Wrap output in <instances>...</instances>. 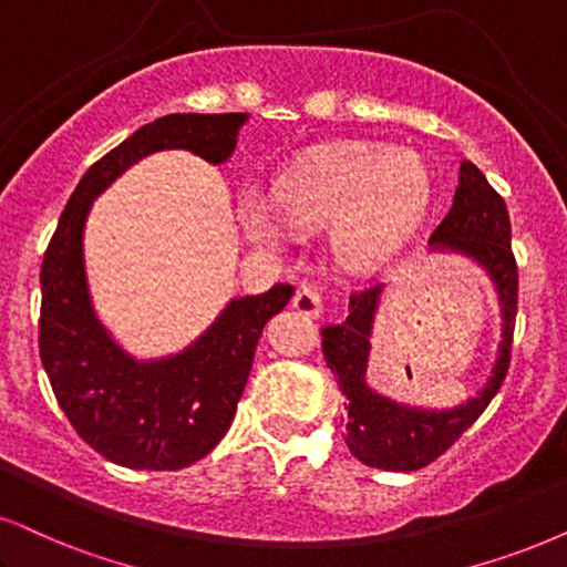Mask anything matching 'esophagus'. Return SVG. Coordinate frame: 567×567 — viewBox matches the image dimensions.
<instances>
[{
  "instance_id": "obj_1",
  "label": "esophagus",
  "mask_w": 567,
  "mask_h": 567,
  "mask_svg": "<svg viewBox=\"0 0 567 567\" xmlns=\"http://www.w3.org/2000/svg\"><path fill=\"white\" fill-rule=\"evenodd\" d=\"M292 308H296L298 313H303V317H321V311H324V300H321V292L317 288H300L296 292V298H292Z\"/></svg>"
}]
</instances>
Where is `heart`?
<instances>
[{
	"mask_svg": "<svg viewBox=\"0 0 567 567\" xmlns=\"http://www.w3.org/2000/svg\"><path fill=\"white\" fill-rule=\"evenodd\" d=\"M432 177L421 156L350 146L298 164L275 188V204L248 196L238 221L254 248L279 254L292 230L332 225V248L348 267L367 269L403 246L429 204Z\"/></svg>",
	"mask_w": 567,
	"mask_h": 567,
	"instance_id": "obj_1",
	"label": "heart"
}]
</instances>
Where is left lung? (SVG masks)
I'll list each match as a JSON object with an SVG mask.
<instances>
[{
	"instance_id": "obj_1",
	"label": "left lung",
	"mask_w": 567,
	"mask_h": 567,
	"mask_svg": "<svg viewBox=\"0 0 567 567\" xmlns=\"http://www.w3.org/2000/svg\"><path fill=\"white\" fill-rule=\"evenodd\" d=\"M432 250L468 256L494 282L503 311V340L492 377L455 408H419L379 395L367 382L371 329L384 285L353 292L348 317L321 329V350L342 395L348 398L346 442L358 461L382 471H419L436 461L486 411L511 367L515 313H518V264L511 248V217L503 196L474 162H461L455 198L450 212L429 238Z\"/></svg>"
}]
</instances>
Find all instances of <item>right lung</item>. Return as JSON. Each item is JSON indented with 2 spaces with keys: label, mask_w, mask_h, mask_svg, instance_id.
Wrapping results in <instances>:
<instances>
[{
  "label": "right lung",
  "mask_w": 567,
  "mask_h": 567,
  "mask_svg": "<svg viewBox=\"0 0 567 567\" xmlns=\"http://www.w3.org/2000/svg\"><path fill=\"white\" fill-rule=\"evenodd\" d=\"M246 120V112L167 114L143 125L85 172L49 240L41 264V363L75 432L125 468L177 471L217 447L238 411L261 329L288 306L292 285L233 298L181 353L141 361L117 346L93 311L85 217L93 198L148 154L185 148L225 164Z\"/></svg>",
  "instance_id": "obj_1"
}]
</instances>
